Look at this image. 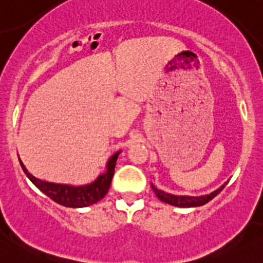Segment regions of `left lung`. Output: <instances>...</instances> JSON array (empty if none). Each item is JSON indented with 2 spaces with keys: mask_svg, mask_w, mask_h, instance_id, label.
<instances>
[{
  "mask_svg": "<svg viewBox=\"0 0 263 263\" xmlns=\"http://www.w3.org/2000/svg\"><path fill=\"white\" fill-rule=\"evenodd\" d=\"M227 182H225L223 185L217 189V190L212 191V193L208 194V195H201V196H189V195H174V194H169L165 193V191L160 190L155 186V185L152 184V189L153 191L155 193L156 197H158L160 201L169 203V205L176 206V208H197V206H202L205 203H208L210 200L214 199L217 194L225 187V185Z\"/></svg>",
  "mask_w": 263,
  "mask_h": 263,
  "instance_id": "left-lung-1",
  "label": "left lung"
}]
</instances>
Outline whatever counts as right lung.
<instances>
[{"instance_id":"1","label":"right lung","mask_w":263,"mask_h":263,"mask_svg":"<svg viewBox=\"0 0 263 263\" xmlns=\"http://www.w3.org/2000/svg\"><path fill=\"white\" fill-rule=\"evenodd\" d=\"M120 153L122 152L119 150L108 159L104 173L99 174L98 178L90 184L84 185L55 184V182L44 181V180L38 179L32 175L31 173H28V170L26 169L21 159L20 164L22 170L27 175V178L32 181V184L37 189H40L44 195L51 197L53 201L66 206V208H87V206L98 202L99 200H102L103 197L107 195L114 175L117 159Z\"/></svg>"}]
</instances>
